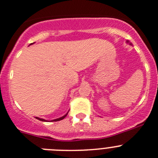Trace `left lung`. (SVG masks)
I'll return each mask as SVG.
<instances>
[{
  "label": "left lung",
  "instance_id": "left-lung-1",
  "mask_svg": "<svg viewBox=\"0 0 158 158\" xmlns=\"http://www.w3.org/2000/svg\"><path fill=\"white\" fill-rule=\"evenodd\" d=\"M127 43H129V41H127ZM129 44H131V45H132V44H131V43H129Z\"/></svg>",
  "mask_w": 158,
  "mask_h": 158
}]
</instances>
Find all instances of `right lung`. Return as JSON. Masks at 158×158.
Listing matches in <instances>:
<instances>
[{
	"label": "right lung",
	"mask_w": 158,
	"mask_h": 158,
	"mask_svg": "<svg viewBox=\"0 0 158 158\" xmlns=\"http://www.w3.org/2000/svg\"><path fill=\"white\" fill-rule=\"evenodd\" d=\"M33 44V43H31V44ZM67 114H68V112L66 113L65 115L63 116V117H60V118L55 119H53V120H51V121H52V122H53V121H59V120H61V119H63L65 118V117H66V115H67ZM35 118L37 119H39V120H41V121H44V122H45V121H46V122H47V121H48V120H46V119H42V118H39V117H36Z\"/></svg>",
	"instance_id": "add662e5"
}]
</instances>
